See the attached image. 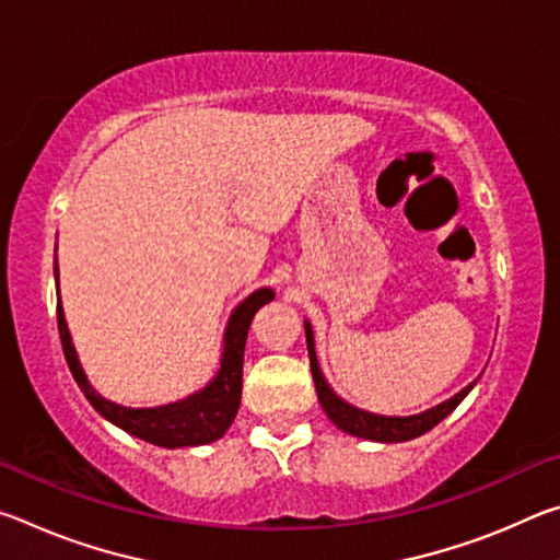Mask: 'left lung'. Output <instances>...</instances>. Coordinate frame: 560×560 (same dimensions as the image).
<instances>
[{"label":"left lung","instance_id":"left-lung-1","mask_svg":"<svg viewBox=\"0 0 560 560\" xmlns=\"http://www.w3.org/2000/svg\"><path fill=\"white\" fill-rule=\"evenodd\" d=\"M306 343H308L311 375H314L320 407H324L326 415L330 417V422L338 424V428L348 434H355V438H365V440H375V442H407V440L420 438V434L430 432L434 424H440L444 417H447L474 387V383H471L469 387H464L459 395H454L452 400L432 407V410L422 412V415H415V417L371 415V412L355 410V407H350L348 402L340 400L334 390H330L328 383L324 381V373H320V368H318L316 350H314V334H311L308 324H306Z\"/></svg>","mask_w":560,"mask_h":560}]
</instances>
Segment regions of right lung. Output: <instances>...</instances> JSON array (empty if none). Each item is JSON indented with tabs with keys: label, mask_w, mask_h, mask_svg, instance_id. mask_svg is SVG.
I'll use <instances>...</instances> for the list:
<instances>
[{
	"label": "right lung",
	"mask_w": 560,
	"mask_h": 560,
	"mask_svg": "<svg viewBox=\"0 0 560 560\" xmlns=\"http://www.w3.org/2000/svg\"><path fill=\"white\" fill-rule=\"evenodd\" d=\"M54 277L59 279V271L56 269H54ZM271 299H273L271 289H259L254 291L242 306H236V311L230 318V326H226L222 368L214 381L207 385L202 393L187 397L183 402L153 407V410H130V407H120L103 400V397L91 387L89 377L79 363V358H75L69 328H66L61 301L59 306H56V324H59L61 348H63L66 363H69L73 381L79 383L83 395L89 397V402L96 407L106 420L118 424L120 430L136 434L140 440L158 444V447H170V450L195 447V444H207V442L220 440L234 422L236 410H240V400H242V365H244L246 334H249L254 314H257L264 303H269Z\"/></svg>",
	"instance_id": "1"
}]
</instances>
